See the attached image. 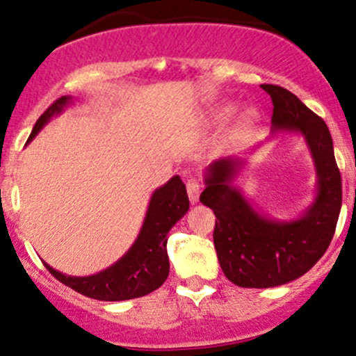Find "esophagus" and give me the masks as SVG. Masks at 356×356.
<instances>
[{"mask_svg":"<svg viewBox=\"0 0 356 356\" xmlns=\"http://www.w3.org/2000/svg\"><path fill=\"white\" fill-rule=\"evenodd\" d=\"M201 182L197 179H189L187 181V194H189V199L192 204L199 202V195H201Z\"/></svg>","mask_w":356,"mask_h":356,"instance_id":"1","label":"esophagus"}]
</instances>
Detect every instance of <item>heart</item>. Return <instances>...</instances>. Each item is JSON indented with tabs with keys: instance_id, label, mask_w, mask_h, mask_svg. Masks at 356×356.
Segmentation results:
<instances>
[{
	"instance_id": "heart-1",
	"label": "heart",
	"mask_w": 356,
	"mask_h": 356,
	"mask_svg": "<svg viewBox=\"0 0 356 356\" xmlns=\"http://www.w3.org/2000/svg\"><path fill=\"white\" fill-rule=\"evenodd\" d=\"M232 112H234V107H232V105H224V107L216 110L214 117H216V120H222V118L229 117ZM241 120H243L244 125L254 124V122L257 120V112L254 108H248L246 112L243 113V117H241Z\"/></svg>"
}]
</instances>
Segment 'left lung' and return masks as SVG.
I'll return each instance as SVG.
<instances>
[{
  "label": "left lung",
  "instance_id": "8db88e82",
  "mask_svg": "<svg viewBox=\"0 0 356 356\" xmlns=\"http://www.w3.org/2000/svg\"><path fill=\"white\" fill-rule=\"evenodd\" d=\"M273 100V132H298L312 152L316 195L295 219L280 220L256 211L234 186L243 161L224 157L207 165L201 202L216 214L214 246L224 275L241 288H275L308 273L332 243L341 209V175L323 118L295 93L261 85Z\"/></svg>",
  "mask_w": 356,
  "mask_h": 356
}]
</instances>
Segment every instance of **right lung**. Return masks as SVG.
<instances>
[{"label":"right lung","instance_id":"obj_1","mask_svg":"<svg viewBox=\"0 0 356 356\" xmlns=\"http://www.w3.org/2000/svg\"><path fill=\"white\" fill-rule=\"evenodd\" d=\"M70 104V95L53 102L36 120L26 144L33 140L51 117L60 115ZM187 211L189 197L186 184L179 175H174L169 182L154 191L136 243L112 266L92 276H67L53 269L50 264L44 263V266L60 283L93 300L124 301L145 296L161 288L169 276L167 232Z\"/></svg>","mask_w":356,"mask_h":356}]
</instances>
